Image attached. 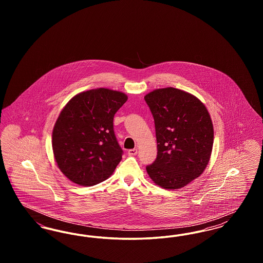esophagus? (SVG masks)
I'll use <instances>...</instances> for the list:
<instances>
[{
  "mask_svg": "<svg viewBox=\"0 0 263 263\" xmlns=\"http://www.w3.org/2000/svg\"><path fill=\"white\" fill-rule=\"evenodd\" d=\"M137 154V149H131V150L128 151V155H129V156H136Z\"/></svg>",
  "mask_w": 263,
  "mask_h": 263,
  "instance_id": "1",
  "label": "esophagus"
}]
</instances>
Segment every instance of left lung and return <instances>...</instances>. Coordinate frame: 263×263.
Segmentation results:
<instances>
[{
	"instance_id": "1",
	"label": "left lung",
	"mask_w": 263,
	"mask_h": 263,
	"mask_svg": "<svg viewBox=\"0 0 263 263\" xmlns=\"http://www.w3.org/2000/svg\"><path fill=\"white\" fill-rule=\"evenodd\" d=\"M144 99L154 117L158 144L157 159L147 173L161 187L182 188L200 176L210 161V114L200 100L178 88H158Z\"/></svg>"
}]
</instances>
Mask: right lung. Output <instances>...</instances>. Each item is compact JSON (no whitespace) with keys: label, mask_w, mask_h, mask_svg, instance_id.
Masks as SVG:
<instances>
[{"label":"right lung","mask_w":263,"mask_h":263,"mask_svg":"<svg viewBox=\"0 0 263 263\" xmlns=\"http://www.w3.org/2000/svg\"><path fill=\"white\" fill-rule=\"evenodd\" d=\"M125 93L95 88L73 97L59 114L52 132L58 167L71 181L92 186L112 175L123 151L113 131V117Z\"/></svg>","instance_id":"obj_1"}]
</instances>
